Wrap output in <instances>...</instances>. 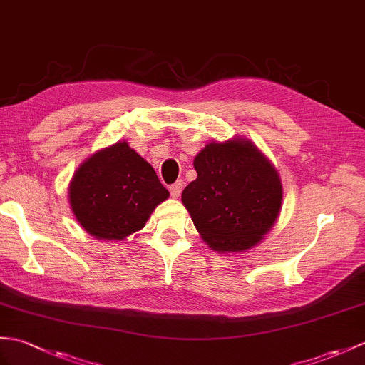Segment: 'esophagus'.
I'll return each mask as SVG.
<instances>
[{"label":"esophagus","mask_w":365,"mask_h":365,"mask_svg":"<svg viewBox=\"0 0 365 365\" xmlns=\"http://www.w3.org/2000/svg\"><path fill=\"white\" fill-rule=\"evenodd\" d=\"M183 190V180H177L175 183H173L171 186H169V192H171V196L174 199H177L180 196V192Z\"/></svg>","instance_id":"obj_1"}]
</instances>
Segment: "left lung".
<instances>
[{"mask_svg":"<svg viewBox=\"0 0 365 365\" xmlns=\"http://www.w3.org/2000/svg\"><path fill=\"white\" fill-rule=\"evenodd\" d=\"M197 179L182 202L208 247L240 253L272 230L282 211L283 186L275 166L242 137L210 141L194 157Z\"/></svg>","mask_w":365,"mask_h":365,"instance_id":"1","label":"left lung"}]
</instances>
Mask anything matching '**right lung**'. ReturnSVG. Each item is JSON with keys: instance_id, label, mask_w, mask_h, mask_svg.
Masks as SVG:
<instances>
[{"instance_id": "add662e5", "label": "right lung", "mask_w": 365, "mask_h": 365, "mask_svg": "<svg viewBox=\"0 0 365 365\" xmlns=\"http://www.w3.org/2000/svg\"><path fill=\"white\" fill-rule=\"evenodd\" d=\"M73 215L103 241H124L146 225L169 191L127 141L96 150L76 169L68 186Z\"/></svg>"}]
</instances>
